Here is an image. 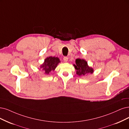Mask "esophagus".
<instances>
[{"mask_svg":"<svg viewBox=\"0 0 129 129\" xmlns=\"http://www.w3.org/2000/svg\"><path fill=\"white\" fill-rule=\"evenodd\" d=\"M63 60L65 62H67L68 61V57H64Z\"/></svg>","mask_w":129,"mask_h":129,"instance_id":"obj_1","label":"esophagus"}]
</instances>
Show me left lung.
<instances>
[{"mask_svg":"<svg viewBox=\"0 0 129 129\" xmlns=\"http://www.w3.org/2000/svg\"><path fill=\"white\" fill-rule=\"evenodd\" d=\"M75 65L74 66L77 70V74L79 76L87 75L89 73L92 74L93 72V69L88 65L87 61L83 59L78 58L75 60Z\"/></svg>","mask_w":129,"mask_h":129,"instance_id":"1","label":"left lung"}]
</instances>
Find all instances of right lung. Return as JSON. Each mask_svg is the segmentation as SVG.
<instances>
[{"mask_svg":"<svg viewBox=\"0 0 129 129\" xmlns=\"http://www.w3.org/2000/svg\"><path fill=\"white\" fill-rule=\"evenodd\" d=\"M59 63L60 60L58 57L50 56L45 59L44 63L40 66V68L44 71L46 74H49L51 71L55 70Z\"/></svg>","mask_w":129,"mask_h":129,"instance_id":"right-lung-1","label":"right lung"}]
</instances>
